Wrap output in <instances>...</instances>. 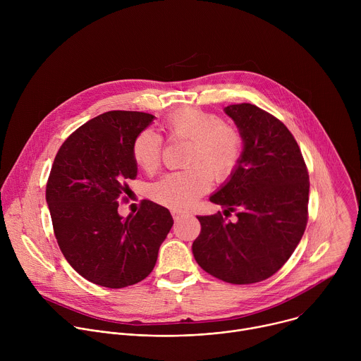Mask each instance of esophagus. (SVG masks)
I'll use <instances>...</instances> for the list:
<instances>
[{
    "label": "esophagus",
    "mask_w": 361,
    "mask_h": 361,
    "mask_svg": "<svg viewBox=\"0 0 361 361\" xmlns=\"http://www.w3.org/2000/svg\"><path fill=\"white\" fill-rule=\"evenodd\" d=\"M185 217H188V214H187V213H181V212H173V219H174L176 221H178V220H181V219H185Z\"/></svg>",
    "instance_id": "1"
}]
</instances>
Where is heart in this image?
Listing matches in <instances>:
<instances>
[{
	"label": "heart",
	"instance_id": "obj_1",
	"mask_svg": "<svg viewBox=\"0 0 361 361\" xmlns=\"http://www.w3.org/2000/svg\"><path fill=\"white\" fill-rule=\"evenodd\" d=\"M166 127L173 138L190 140L185 152V170L166 174L149 187V197L176 212L187 210L209 191L212 176L226 181L237 170L243 141L237 130L212 113L185 109L171 114ZM133 159L145 173H154L161 161L163 138L154 130H142L133 142Z\"/></svg>",
	"mask_w": 361,
	"mask_h": 361
}]
</instances>
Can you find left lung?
Returning a JSON list of instances; mask_svg holds the SVG:
<instances>
[{
    "mask_svg": "<svg viewBox=\"0 0 361 361\" xmlns=\"http://www.w3.org/2000/svg\"><path fill=\"white\" fill-rule=\"evenodd\" d=\"M224 113L238 128L243 154L210 201L224 214L237 212V221L220 213L198 216L192 254L216 279L251 284L277 273L300 243L310 183L298 144L280 120L248 102L227 106Z\"/></svg>",
    "mask_w": 361,
    "mask_h": 361,
    "instance_id": "8db88e82",
    "label": "left lung"
}]
</instances>
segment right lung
<instances>
[{"instance_id":"1","label":"right lung","mask_w":361,"mask_h":361,"mask_svg":"<svg viewBox=\"0 0 361 361\" xmlns=\"http://www.w3.org/2000/svg\"><path fill=\"white\" fill-rule=\"evenodd\" d=\"M154 116L109 111L77 128L59 149L45 200L57 243L88 281L123 288L156 266L174 221L163 205L144 200L137 214H118L127 178L137 176L133 142Z\"/></svg>"}]
</instances>
